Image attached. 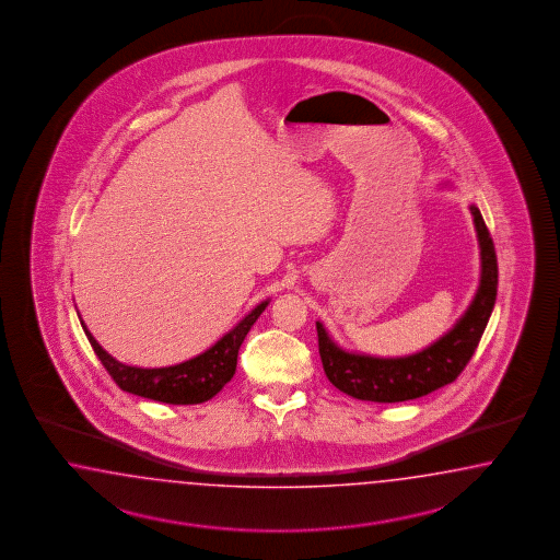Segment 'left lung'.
<instances>
[{
    "label": "left lung",
    "mask_w": 560,
    "mask_h": 560,
    "mask_svg": "<svg viewBox=\"0 0 560 560\" xmlns=\"http://www.w3.org/2000/svg\"><path fill=\"white\" fill-rule=\"evenodd\" d=\"M470 213L475 218L482 271L480 285L466 314L445 337L421 353L394 359L347 353L330 340L323 324L316 323L324 373L335 388L357 400L405 402L452 384L464 372L491 318L499 283V267L489 228L476 205H470Z\"/></svg>",
    "instance_id": "8db88e82"
}]
</instances>
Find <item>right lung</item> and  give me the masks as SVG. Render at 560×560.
I'll return each instance as SVG.
<instances>
[{
	"instance_id": "1",
	"label": "right lung",
	"mask_w": 560,
	"mask_h": 560,
	"mask_svg": "<svg viewBox=\"0 0 560 560\" xmlns=\"http://www.w3.org/2000/svg\"><path fill=\"white\" fill-rule=\"evenodd\" d=\"M267 304L269 302L256 305L244 320H240L237 326H234L225 337H221L201 355L192 357L178 365L155 368V370L131 368L120 363L102 349L96 339L90 335L84 323L82 328L94 353L101 359L104 370L115 380L120 390L131 392L137 396L166 402V405H199L213 398L234 377L240 345L246 339L256 318L265 312Z\"/></svg>"
}]
</instances>
